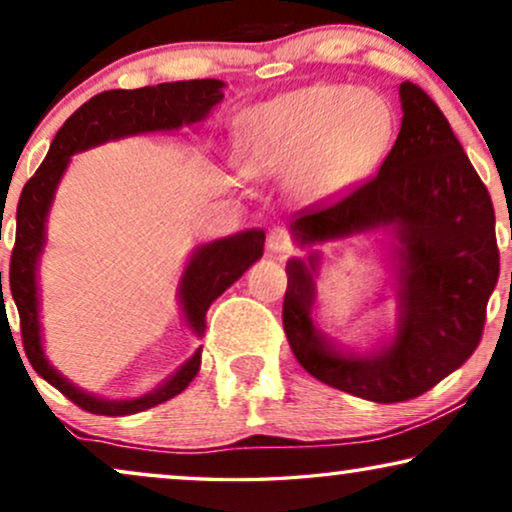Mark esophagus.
Here are the masks:
<instances>
[{
    "instance_id": "34e87169",
    "label": "esophagus",
    "mask_w": 512,
    "mask_h": 512,
    "mask_svg": "<svg viewBox=\"0 0 512 512\" xmlns=\"http://www.w3.org/2000/svg\"><path fill=\"white\" fill-rule=\"evenodd\" d=\"M268 249L272 251V254L289 256V254H293V249H296V244H293L289 230L282 226H275L268 235Z\"/></svg>"
}]
</instances>
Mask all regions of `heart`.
<instances>
[{"label": "heart", "instance_id": "1", "mask_svg": "<svg viewBox=\"0 0 512 512\" xmlns=\"http://www.w3.org/2000/svg\"><path fill=\"white\" fill-rule=\"evenodd\" d=\"M396 135L380 93L349 83H312L256 104L242 116L247 163L258 174L296 170V186L324 198L373 172Z\"/></svg>", "mask_w": 512, "mask_h": 512}]
</instances>
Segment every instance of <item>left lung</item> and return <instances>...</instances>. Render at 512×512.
<instances>
[{"label":"left lung","mask_w":512,"mask_h":512,"mask_svg":"<svg viewBox=\"0 0 512 512\" xmlns=\"http://www.w3.org/2000/svg\"><path fill=\"white\" fill-rule=\"evenodd\" d=\"M398 93L401 132L377 177L305 209L291 223L300 247L370 230L394 237V338L373 354H349L314 326L319 251L286 263L282 310L300 366L328 387L375 403L410 401L454 373L478 347L499 279L494 207L485 184L438 104L410 81Z\"/></svg>","instance_id":"1"}]
</instances>
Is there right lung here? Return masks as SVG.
I'll list each match as a JSON object with an SVG mask.
<instances>
[{
    "instance_id": "obj_1",
    "label": "right lung",
    "mask_w": 512,
    "mask_h": 512,
    "mask_svg": "<svg viewBox=\"0 0 512 512\" xmlns=\"http://www.w3.org/2000/svg\"><path fill=\"white\" fill-rule=\"evenodd\" d=\"M221 88L223 81L219 79H193L158 83V86L137 90H104V93L90 97L58 130L44 163L39 165V170L34 172V177L27 181L23 193H20L16 209V244L11 251L9 279L11 296L16 300L20 314L25 354L37 375L62 391L69 401L86 412H93V415H135V412L170 401L198 375L202 349H195L191 359L158 389L132 398V401H109V398L88 394V391L74 387L67 377H62L48 363L44 342H41L37 268L46 244V219L51 212L55 188H58L74 153L104 144L109 139L179 130L181 125L200 123L202 118H207L212 107L223 100ZM263 244V230L251 228L244 233L202 244L193 251L177 289L179 305L193 333H205V314L209 305L263 256Z\"/></svg>"
}]
</instances>
